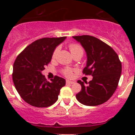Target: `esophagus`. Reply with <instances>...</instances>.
Returning <instances> with one entry per match:
<instances>
[{"mask_svg":"<svg viewBox=\"0 0 135 135\" xmlns=\"http://www.w3.org/2000/svg\"><path fill=\"white\" fill-rule=\"evenodd\" d=\"M66 84H74V81H70V80H66Z\"/></svg>","mask_w":135,"mask_h":135,"instance_id":"1","label":"esophagus"}]
</instances>
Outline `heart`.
<instances>
[{
  "mask_svg": "<svg viewBox=\"0 0 135 135\" xmlns=\"http://www.w3.org/2000/svg\"><path fill=\"white\" fill-rule=\"evenodd\" d=\"M69 48L70 50V52L71 53L72 55H76V54H80L82 55L84 53V50L83 48V47L78 43H71L69 45ZM57 52H58V48H56L52 52V58H55L57 57ZM61 73L64 76H65L67 78L71 77L73 75V70L69 68H65L61 70Z\"/></svg>",
  "mask_w": 135,
  "mask_h": 135,
  "instance_id": "1",
  "label": "heart"
}]
</instances>
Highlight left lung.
<instances>
[{"mask_svg":"<svg viewBox=\"0 0 135 135\" xmlns=\"http://www.w3.org/2000/svg\"><path fill=\"white\" fill-rule=\"evenodd\" d=\"M83 47L87 54V65L83 73L92 75V80L78 83L81 90L76 94L77 100L86 106H97L111 98L117 88L122 65L117 53L99 39L88 35L73 36Z\"/></svg>","mask_w":135,"mask_h":135,"instance_id":"left-lung-1","label":"left lung"}]
</instances>
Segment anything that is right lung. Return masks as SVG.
<instances>
[{"mask_svg": "<svg viewBox=\"0 0 135 135\" xmlns=\"http://www.w3.org/2000/svg\"><path fill=\"white\" fill-rule=\"evenodd\" d=\"M66 37L43 38L28 45L18 55L13 64L12 80L20 97L33 107L43 108L55 104L65 79L55 76L49 82L41 71L52 57L56 47Z\"/></svg>", "mask_w": 135, "mask_h": 135, "instance_id": "right-lung-1", "label": "right lung"}]
</instances>
